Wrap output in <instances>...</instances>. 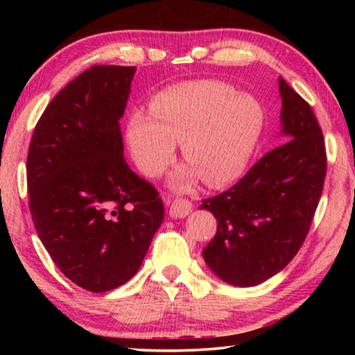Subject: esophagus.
Returning <instances> with one entry per match:
<instances>
[{
  "mask_svg": "<svg viewBox=\"0 0 355 355\" xmlns=\"http://www.w3.org/2000/svg\"><path fill=\"white\" fill-rule=\"evenodd\" d=\"M192 211V203L186 199H175L169 207L171 218H186Z\"/></svg>",
  "mask_w": 355,
  "mask_h": 355,
  "instance_id": "34e87169",
  "label": "esophagus"
}]
</instances>
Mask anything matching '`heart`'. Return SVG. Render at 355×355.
<instances>
[{
	"label": "heart",
	"instance_id": "b5f03b06",
	"mask_svg": "<svg viewBox=\"0 0 355 355\" xmlns=\"http://www.w3.org/2000/svg\"><path fill=\"white\" fill-rule=\"evenodd\" d=\"M266 114L260 101L239 95L219 81H194L156 94L150 112L130 116L127 139L133 159L147 177L166 169L182 142L183 158L192 167L180 171L172 183L188 189L196 173L209 186L236 180L260 144Z\"/></svg>",
	"mask_w": 355,
	"mask_h": 355
}]
</instances>
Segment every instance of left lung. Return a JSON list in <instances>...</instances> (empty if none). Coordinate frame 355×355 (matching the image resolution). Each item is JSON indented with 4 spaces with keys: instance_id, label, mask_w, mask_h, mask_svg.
<instances>
[{
    "instance_id": "8db88e82",
    "label": "left lung",
    "mask_w": 355,
    "mask_h": 355,
    "mask_svg": "<svg viewBox=\"0 0 355 355\" xmlns=\"http://www.w3.org/2000/svg\"><path fill=\"white\" fill-rule=\"evenodd\" d=\"M279 89L288 141L200 207L218 219L203 258L230 285L254 286L282 271L302 248L322 194L327 172L322 130L310 105L284 78Z\"/></svg>"
}]
</instances>
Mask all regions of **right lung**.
I'll return each instance as SVG.
<instances>
[{
    "label": "right lung",
    "mask_w": 355,
    "mask_h": 355,
    "mask_svg": "<svg viewBox=\"0 0 355 355\" xmlns=\"http://www.w3.org/2000/svg\"><path fill=\"white\" fill-rule=\"evenodd\" d=\"M136 67L92 65L50 101L26 159L35 232L65 277L92 293L127 284L164 219L130 169L119 120Z\"/></svg>",
    "instance_id": "add662e5"
}]
</instances>
